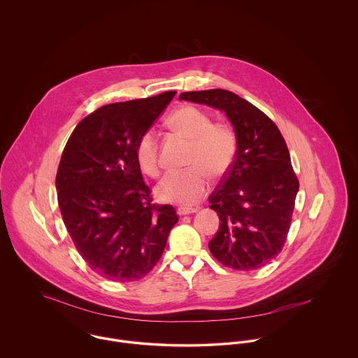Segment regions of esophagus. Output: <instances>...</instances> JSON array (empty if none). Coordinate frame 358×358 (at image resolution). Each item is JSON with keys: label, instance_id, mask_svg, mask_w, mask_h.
<instances>
[{"label": "esophagus", "instance_id": "34e87169", "mask_svg": "<svg viewBox=\"0 0 358 358\" xmlns=\"http://www.w3.org/2000/svg\"><path fill=\"white\" fill-rule=\"evenodd\" d=\"M197 212V208H179L178 209V213L180 216H185V215H190V213H194Z\"/></svg>", "mask_w": 358, "mask_h": 358}]
</instances>
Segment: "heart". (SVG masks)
I'll return each mask as SVG.
<instances>
[{
	"label": "heart",
	"instance_id": "heart-1",
	"mask_svg": "<svg viewBox=\"0 0 358 358\" xmlns=\"http://www.w3.org/2000/svg\"><path fill=\"white\" fill-rule=\"evenodd\" d=\"M166 124L190 141L192 148L186 159L189 169L166 173L155 187V196L164 203L190 206L204 197L209 187V176L217 180L230 171L238 148L237 132L229 121H212L205 110L192 104L171 113ZM135 155L146 175L159 173L158 143L153 129L139 136Z\"/></svg>",
	"mask_w": 358,
	"mask_h": 358
}]
</instances>
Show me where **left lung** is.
Listing matches in <instances>:
<instances>
[{"mask_svg":"<svg viewBox=\"0 0 358 358\" xmlns=\"http://www.w3.org/2000/svg\"><path fill=\"white\" fill-rule=\"evenodd\" d=\"M179 99L223 110L238 138L230 171L208 197L220 219L209 251L226 267L260 268L281 252L299 190L287 143L273 120L230 91L183 92Z\"/></svg>","mask_w":358,"mask_h":358,"instance_id":"obj_1","label":"left lung"}]
</instances>
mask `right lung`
I'll return each instance as SVG.
<instances>
[{
	"mask_svg": "<svg viewBox=\"0 0 358 358\" xmlns=\"http://www.w3.org/2000/svg\"><path fill=\"white\" fill-rule=\"evenodd\" d=\"M176 95L106 104L78 122L56 173L64 226L87 264L106 280L129 282L152 271L171 229L172 205L153 204L135 148Z\"/></svg>",
	"mask_w": 358,
	"mask_h": 358,
	"instance_id": "obj_1",
	"label": "right lung"
}]
</instances>
